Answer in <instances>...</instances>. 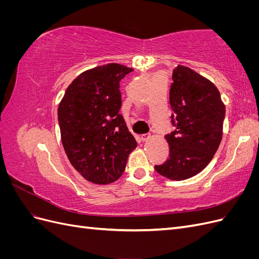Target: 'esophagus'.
Wrapping results in <instances>:
<instances>
[{
  "instance_id": "34e87169",
  "label": "esophagus",
  "mask_w": 259,
  "mask_h": 259,
  "mask_svg": "<svg viewBox=\"0 0 259 259\" xmlns=\"http://www.w3.org/2000/svg\"><path fill=\"white\" fill-rule=\"evenodd\" d=\"M149 137H150V135H148V134H142V135H140V138H142V140H144V142H145V140H147Z\"/></svg>"
}]
</instances>
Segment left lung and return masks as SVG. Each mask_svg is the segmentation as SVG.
Masks as SVG:
<instances>
[{
  "instance_id": "8db88e82",
  "label": "left lung",
  "mask_w": 259,
  "mask_h": 259,
  "mask_svg": "<svg viewBox=\"0 0 259 259\" xmlns=\"http://www.w3.org/2000/svg\"><path fill=\"white\" fill-rule=\"evenodd\" d=\"M171 77L174 131L165 135L169 155L154 168L171 180H185L200 173L213 159L223 138L226 108L216 86L192 69L179 65Z\"/></svg>"
}]
</instances>
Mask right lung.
I'll use <instances>...</instances> for the list:
<instances>
[{"instance_id": "1", "label": "right lung", "mask_w": 259, "mask_h": 259, "mask_svg": "<svg viewBox=\"0 0 259 259\" xmlns=\"http://www.w3.org/2000/svg\"><path fill=\"white\" fill-rule=\"evenodd\" d=\"M132 68L119 64L81 73L58 107V123L70 163L94 184L119 179L137 143L120 113V82Z\"/></svg>"}]
</instances>
